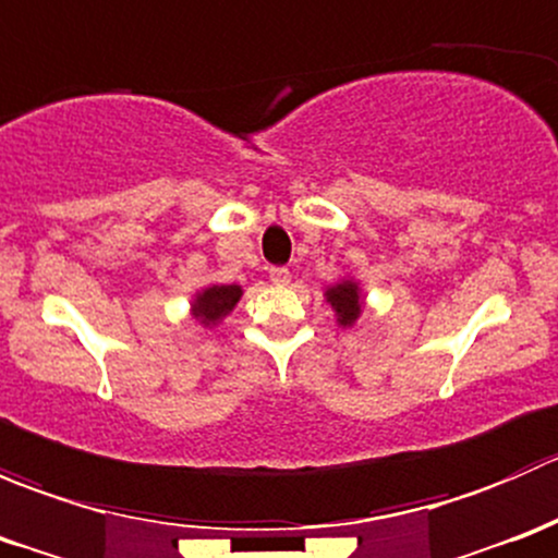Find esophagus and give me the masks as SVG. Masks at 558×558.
<instances>
[{"instance_id":"obj_1","label":"esophagus","mask_w":558,"mask_h":558,"mask_svg":"<svg viewBox=\"0 0 558 558\" xmlns=\"http://www.w3.org/2000/svg\"><path fill=\"white\" fill-rule=\"evenodd\" d=\"M269 280H272L275 286H286L291 280V272L286 267H272L269 269Z\"/></svg>"}]
</instances>
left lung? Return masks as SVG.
I'll list each match as a JSON object with an SVG mask.
<instances>
[{
  "instance_id": "1",
  "label": "left lung",
  "mask_w": 558,
  "mask_h": 558,
  "mask_svg": "<svg viewBox=\"0 0 558 558\" xmlns=\"http://www.w3.org/2000/svg\"><path fill=\"white\" fill-rule=\"evenodd\" d=\"M324 300L326 305L335 311L337 326H342V329H351V326L359 320V315L364 313L362 283H359L356 278H351V275L340 278L337 283L326 286Z\"/></svg>"
}]
</instances>
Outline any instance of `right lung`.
<instances>
[{"label":"right lung","instance_id":"1","mask_svg":"<svg viewBox=\"0 0 558 558\" xmlns=\"http://www.w3.org/2000/svg\"><path fill=\"white\" fill-rule=\"evenodd\" d=\"M240 300H243V286L210 283L191 296L189 313L199 326H205V329H216V326L221 324L234 307H238Z\"/></svg>","mask_w":558,"mask_h":558}]
</instances>
